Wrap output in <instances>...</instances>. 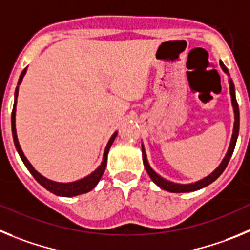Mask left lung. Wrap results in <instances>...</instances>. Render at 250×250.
Segmentation results:
<instances>
[{"label":"left lung","instance_id":"8db88e82","mask_svg":"<svg viewBox=\"0 0 250 250\" xmlns=\"http://www.w3.org/2000/svg\"><path fill=\"white\" fill-rule=\"evenodd\" d=\"M220 67L226 72L227 75L229 76V72L228 68L223 64V62L220 61ZM229 89H230V97H231V105H233V109H234V128H233V136H231V141H230V145H229L228 148V152H227L226 157L223 158L222 163L219 164V167L214 170L213 173L206 177V178L201 179V181L194 182V183H189V184H179V183H173V182L167 181V179H164L163 177H161L159 174H157L154 170L150 168L149 163H148V159H147V154H146V150L143 145H142V154H143V164H145V168L147 170L148 175L150 177L154 183L162 188V189L167 190V192H172V193H187V192H194V190L198 189H202L204 187L209 186L210 183L215 181V179L219 177L222 173L224 172L226 167L228 166L229 163V159H230L231 154H233V150H234L235 147V143H237V138H238V133H239V107H238V103H237V98H235V89H234V83L233 81L229 78Z\"/></svg>","mask_w":250,"mask_h":250}]
</instances>
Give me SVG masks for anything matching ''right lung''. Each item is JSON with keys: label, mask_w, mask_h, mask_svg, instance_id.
I'll use <instances>...</instances> for the list:
<instances>
[{"label": "right lung", "mask_w": 250, "mask_h": 250, "mask_svg": "<svg viewBox=\"0 0 250 250\" xmlns=\"http://www.w3.org/2000/svg\"><path fill=\"white\" fill-rule=\"evenodd\" d=\"M26 75V68L22 71L21 76H20V80L17 84H21L22 80H23V76ZM17 96H19V87H16L15 91V103H13V109H12V116H11V125H12V136H13V142H15V147L19 152L20 157H21L22 162L24 163V166L27 167V169L30 170L31 174L35 177L36 181L41 184L42 187H44L47 190H49L51 193L56 195H61V197H75V195L83 194V193H87L89 190H92L94 187L97 186V183L100 182L101 177L103 175L105 169V166H107V156H108L109 148H111L112 143H113L114 138L117 136V132H114L113 136L111 137V139L107 143V147H105L104 153H103V161L101 163L100 167L97 169L92 172L91 174L84 177V178L80 179V181L76 182H69V183H60V182L51 181V179H47L46 177H43L42 174L37 172L35 168L32 167V164L28 162V159L26 158V156L23 154L21 149V146L19 143V139H17V133H16V104H17Z\"/></svg>", "instance_id": "right-lung-1"}]
</instances>
